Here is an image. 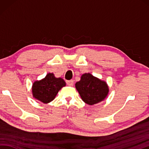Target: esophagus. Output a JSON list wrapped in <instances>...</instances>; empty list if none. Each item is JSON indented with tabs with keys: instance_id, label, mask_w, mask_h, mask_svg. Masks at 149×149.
I'll return each instance as SVG.
<instances>
[{
	"instance_id": "esophagus-1",
	"label": "esophagus",
	"mask_w": 149,
	"mask_h": 149,
	"mask_svg": "<svg viewBox=\"0 0 149 149\" xmlns=\"http://www.w3.org/2000/svg\"><path fill=\"white\" fill-rule=\"evenodd\" d=\"M66 84L69 86H73L74 81L73 80H67L66 81Z\"/></svg>"
}]
</instances>
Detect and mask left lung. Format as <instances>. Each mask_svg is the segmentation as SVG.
Masks as SVG:
<instances>
[{"mask_svg":"<svg viewBox=\"0 0 149 149\" xmlns=\"http://www.w3.org/2000/svg\"><path fill=\"white\" fill-rule=\"evenodd\" d=\"M75 87L81 100L89 105L103 101L109 92L107 84L91 73L82 74L80 80L76 83Z\"/></svg>","mask_w":149,"mask_h":149,"instance_id":"left-lung-1","label":"left lung"}]
</instances>
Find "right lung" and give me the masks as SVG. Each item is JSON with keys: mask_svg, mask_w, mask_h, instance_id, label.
I'll use <instances>...</instances> for the list:
<instances>
[{"mask_svg": "<svg viewBox=\"0 0 149 149\" xmlns=\"http://www.w3.org/2000/svg\"><path fill=\"white\" fill-rule=\"evenodd\" d=\"M64 86L65 82L63 79L56 78L54 73L49 72L43 79L34 82L32 87L33 97L43 103H48L54 100Z\"/></svg>", "mask_w": 149, "mask_h": 149, "instance_id": "1", "label": "right lung"}]
</instances>
